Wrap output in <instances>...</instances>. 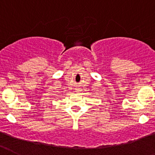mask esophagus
<instances>
[{
    "label": "esophagus",
    "mask_w": 155,
    "mask_h": 155,
    "mask_svg": "<svg viewBox=\"0 0 155 155\" xmlns=\"http://www.w3.org/2000/svg\"><path fill=\"white\" fill-rule=\"evenodd\" d=\"M79 91H80L79 89H77V92H79Z\"/></svg>",
    "instance_id": "obj_1"
}]
</instances>
